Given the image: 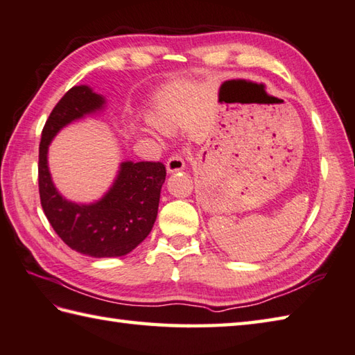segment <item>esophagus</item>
Returning <instances> with one entry per match:
<instances>
[{
  "mask_svg": "<svg viewBox=\"0 0 355 355\" xmlns=\"http://www.w3.org/2000/svg\"><path fill=\"white\" fill-rule=\"evenodd\" d=\"M184 158L182 153H173V155L167 159L166 163V169L169 173H173V172H178V171H183L184 169Z\"/></svg>",
  "mask_w": 355,
  "mask_h": 355,
  "instance_id": "obj_1",
  "label": "esophagus"
}]
</instances>
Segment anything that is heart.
<instances>
[{"label": "heart", "mask_w": 355, "mask_h": 355, "mask_svg": "<svg viewBox=\"0 0 355 355\" xmlns=\"http://www.w3.org/2000/svg\"><path fill=\"white\" fill-rule=\"evenodd\" d=\"M152 121H153V124H155L157 127L164 128V130H167V128H171V125H172V118L169 116V113L164 112V110H161V108H158V110L153 112Z\"/></svg>", "instance_id": "b5f03b06"}]
</instances>
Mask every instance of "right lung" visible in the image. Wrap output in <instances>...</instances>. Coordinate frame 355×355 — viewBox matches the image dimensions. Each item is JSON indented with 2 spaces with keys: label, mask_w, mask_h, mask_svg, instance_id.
Wrapping results in <instances>:
<instances>
[{
  "label": "right lung",
  "mask_w": 355,
  "mask_h": 355,
  "mask_svg": "<svg viewBox=\"0 0 355 355\" xmlns=\"http://www.w3.org/2000/svg\"><path fill=\"white\" fill-rule=\"evenodd\" d=\"M105 104L87 85L73 87L57 102L43 127L38 150V191L44 216L69 248L92 257L125 256L149 236L157 220L166 167L155 161H125L110 191L96 203L79 205L59 194L48 167L51 141L69 122Z\"/></svg>",
  "instance_id": "right-lung-1"
}]
</instances>
